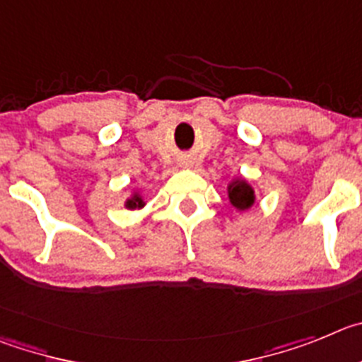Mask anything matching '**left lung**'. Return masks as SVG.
I'll use <instances>...</instances> for the list:
<instances>
[{"label": "left lung", "mask_w": 362, "mask_h": 362, "mask_svg": "<svg viewBox=\"0 0 362 362\" xmlns=\"http://www.w3.org/2000/svg\"><path fill=\"white\" fill-rule=\"evenodd\" d=\"M227 198L238 213H245L252 209V205L256 204V191L247 178L234 177L227 184Z\"/></svg>", "instance_id": "8db88e82"}]
</instances>
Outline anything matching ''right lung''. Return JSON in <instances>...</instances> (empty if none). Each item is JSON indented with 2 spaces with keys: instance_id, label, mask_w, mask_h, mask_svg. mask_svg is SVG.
<instances>
[{
  "instance_id": "add662e5",
  "label": "right lung",
  "mask_w": 362,
  "mask_h": 362,
  "mask_svg": "<svg viewBox=\"0 0 362 362\" xmlns=\"http://www.w3.org/2000/svg\"><path fill=\"white\" fill-rule=\"evenodd\" d=\"M124 207L129 211H139L146 207V200L139 189H132V194L124 200Z\"/></svg>"
}]
</instances>
